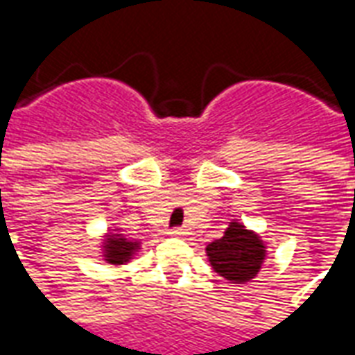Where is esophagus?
I'll list each match as a JSON object with an SVG mask.
<instances>
[{
    "instance_id": "esophagus-1",
    "label": "esophagus",
    "mask_w": 355,
    "mask_h": 355,
    "mask_svg": "<svg viewBox=\"0 0 355 355\" xmlns=\"http://www.w3.org/2000/svg\"><path fill=\"white\" fill-rule=\"evenodd\" d=\"M169 234H171V236H173V238H184L188 232H186L184 228H173V230H171Z\"/></svg>"
}]
</instances>
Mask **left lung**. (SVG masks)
<instances>
[{"label":"left lung","instance_id":"1","mask_svg":"<svg viewBox=\"0 0 355 355\" xmlns=\"http://www.w3.org/2000/svg\"><path fill=\"white\" fill-rule=\"evenodd\" d=\"M205 253L216 274L230 283H247L257 277L268 254L261 236L238 220L228 224L223 238L209 243Z\"/></svg>","mask_w":355,"mask_h":355}]
</instances>
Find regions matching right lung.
Listing matches in <instances>:
<instances>
[{
  "label": "right lung",
  "instance_id": "1",
  "mask_svg": "<svg viewBox=\"0 0 355 355\" xmlns=\"http://www.w3.org/2000/svg\"><path fill=\"white\" fill-rule=\"evenodd\" d=\"M140 249V241L125 238L119 230L108 232L102 241V259L112 266L127 264Z\"/></svg>",
  "mask_w": 355,
  "mask_h": 355
}]
</instances>
